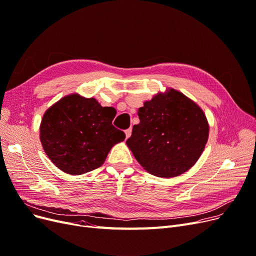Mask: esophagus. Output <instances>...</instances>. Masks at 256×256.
<instances>
[{
    "label": "esophagus",
    "instance_id": "34e87169",
    "mask_svg": "<svg viewBox=\"0 0 256 256\" xmlns=\"http://www.w3.org/2000/svg\"><path fill=\"white\" fill-rule=\"evenodd\" d=\"M130 135H132V128H128V130H126V139H128V138H130Z\"/></svg>",
    "mask_w": 256,
    "mask_h": 256
}]
</instances>
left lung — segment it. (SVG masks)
I'll return each mask as SVG.
<instances>
[{
	"label": "left lung",
	"mask_w": 256,
	"mask_h": 256,
	"mask_svg": "<svg viewBox=\"0 0 256 256\" xmlns=\"http://www.w3.org/2000/svg\"><path fill=\"white\" fill-rule=\"evenodd\" d=\"M139 124L126 140L142 168L160 178L190 170L202 154L209 126L202 108L181 92L168 88L138 110Z\"/></svg>",
	"instance_id": "1"
}]
</instances>
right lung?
<instances>
[{
    "instance_id": "add662e5",
    "label": "right lung",
    "mask_w": 256,
    "mask_h": 256,
    "mask_svg": "<svg viewBox=\"0 0 256 256\" xmlns=\"http://www.w3.org/2000/svg\"><path fill=\"white\" fill-rule=\"evenodd\" d=\"M116 110L78 94L62 97L42 116L40 139L48 158L60 170L82 174L104 163L126 134L112 121Z\"/></svg>"
}]
</instances>
